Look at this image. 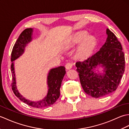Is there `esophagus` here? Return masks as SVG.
<instances>
[{
	"label": "esophagus",
	"mask_w": 129,
	"mask_h": 129,
	"mask_svg": "<svg viewBox=\"0 0 129 129\" xmlns=\"http://www.w3.org/2000/svg\"><path fill=\"white\" fill-rule=\"evenodd\" d=\"M73 66V63L72 62H67L66 65H65V68H66V69H70L72 68Z\"/></svg>",
	"instance_id": "34e87169"
}]
</instances>
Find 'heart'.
I'll use <instances>...</instances> for the list:
<instances>
[{
    "instance_id": "obj_1",
    "label": "heart",
    "mask_w": 129,
    "mask_h": 129,
    "mask_svg": "<svg viewBox=\"0 0 129 129\" xmlns=\"http://www.w3.org/2000/svg\"><path fill=\"white\" fill-rule=\"evenodd\" d=\"M86 37L87 34L85 33L80 34L75 37L73 40L74 44H79L84 41L77 52V55L80 57H85L89 56L92 53L95 47L96 40L95 38L89 37L85 39Z\"/></svg>"
}]
</instances>
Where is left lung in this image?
Here are the masks:
<instances>
[{"label":"left lung","instance_id":"1","mask_svg":"<svg viewBox=\"0 0 129 129\" xmlns=\"http://www.w3.org/2000/svg\"><path fill=\"white\" fill-rule=\"evenodd\" d=\"M106 33V41L99 51L84 61L76 62L81 86L93 98L102 97L115 91L125 71V55L121 43L109 29ZM100 64L105 67L104 76L93 71Z\"/></svg>","mask_w":129,"mask_h":129}]
</instances>
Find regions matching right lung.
Masks as SVG:
<instances>
[{
  "label": "right lung",
  "instance_id": "obj_1",
  "mask_svg": "<svg viewBox=\"0 0 129 129\" xmlns=\"http://www.w3.org/2000/svg\"><path fill=\"white\" fill-rule=\"evenodd\" d=\"M33 29L31 28H27L21 33L18 39L16 40L14 45L12 49L11 54V61L17 59L23 53L24 48L26 44L31 40V34ZM11 71L12 75V83L11 84L12 89L16 96H17L21 101L26 103L28 105L36 108H45L53 105L60 96V88L61 86L63 77L66 72L64 67H59L54 69H52L49 73L48 77V93L46 96L43 100L37 102H33L23 98L16 89L15 83V77L14 73L13 62L11 64Z\"/></svg>",
  "mask_w": 129,
  "mask_h": 129
}]
</instances>
